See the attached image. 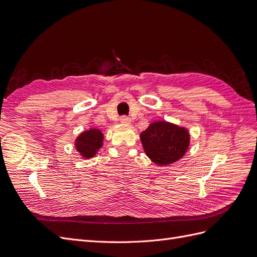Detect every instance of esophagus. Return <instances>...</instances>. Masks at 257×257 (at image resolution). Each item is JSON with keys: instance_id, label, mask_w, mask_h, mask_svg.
<instances>
[{"instance_id": "obj_1", "label": "esophagus", "mask_w": 257, "mask_h": 257, "mask_svg": "<svg viewBox=\"0 0 257 257\" xmlns=\"http://www.w3.org/2000/svg\"><path fill=\"white\" fill-rule=\"evenodd\" d=\"M120 122L122 124H124V125H130V124L132 123V120L128 118V116H122V118L120 119Z\"/></svg>"}]
</instances>
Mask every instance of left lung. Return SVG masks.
Segmentation results:
<instances>
[{"instance_id": "8db88e82", "label": "left lung", "mask_w": 257, "mask_h": 257, "mask_svg": "<svg viewBox=\"0 0 257 257\" xmlns=\"http://www.w3.org/2000/svg\"><path fill=\"white\" fill-rule=\"evenodd\" d=\"M147 157L158 166H168L184 157L191 142L189 130L168 121H154L141 135Z\"/></svg>"}]
</instances>
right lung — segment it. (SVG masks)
I'll return each instance as SVG.
<instances>
[{"instance_id":"add662e5","label":"right lung","mask_w":257,"mask_h":257,"mask_svg":"<svg viewBox=\"0 0 257 257\" xmlns=\"http://www.w3.org/2000/svg\"><path fill=\"white\" fill-rule=\"evenodd\" d=\"M104 134L102 131L91 127L83 131L75 139V149L84 160L94 158L98 150L103 147Z\"/></svg>"}]
</instances>
